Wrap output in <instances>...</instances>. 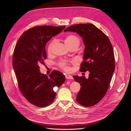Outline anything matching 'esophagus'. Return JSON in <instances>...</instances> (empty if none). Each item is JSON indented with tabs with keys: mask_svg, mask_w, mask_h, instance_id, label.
<instances>
[{
	"mask_svg": "<svg viewBox=\"0 0 131 131\" xmlns=\"http://www.w3.org/2000/svg\"><path fill=\"white\" fill-rule=\"evenodd\" d=\"M65 77L67 79H73V77L72 76L69 75V74H65Z\"/></svg>",
	"mask_w": 131,
	"mask_h": 131,
	"instance_id": "1",
	"label": "esophagus"
}]
</instances>
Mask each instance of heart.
Returning a JSON list of instances; mask_svg holds the SVG:
<instances>
[{"label": "heart", "mask_w": 131, "mask_h": 131, "mask_svg": "<svg viewBox=\"0 0 131 131\" xmlns=\"http://www.w3.org/2000/svg\"><path fill=\"white\" fill-rule=\"evenodd\" d=\"M64 42L66 46L69 49L72 47L79 46L80 45V40L78 37L75 35H70L67 36L66 37V38L65 39ZM55 42H56V40L54 39L52 41H51V42L49 43L48 47V53H50L51 52L52 48L54 46ZM59 65L60 67L65 71H69L70 69L68 63L66 61H65V60L61 61V62H60Z\"/></svg>", "instance_id": "1"}]
</instances>
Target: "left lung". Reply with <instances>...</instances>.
Returning a JSON list of instances; mask_svg holds the SVG:
<instances>
[{
	"label": "left lung",
	"instance_id": "1",
	"mask_svg": "<svg viewBox=\"0 0 131 131\" xmlns=\"http://www.w3.org/2000/svg\"><path fill=\"white\" fill-rule=\"evenodd\" d=\"M68 31L82 38L85 49L80 71L90 72L88 79L73 76L81 85L76 101L83 106L91 107L102 100L109 88L115 68L113 48L108 37L92 24L73 25L64 30Z\"/></svg>",
	"mask_w": 131,
	"mask_h": 131
}]
</instances>
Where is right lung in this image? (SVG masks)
I'll return each mask as SVG.
<instances>
[{
	"instance_id": "obj_1",
	"label": "right lung",
	"mask_w": 131,
	"mask_h": 131,
	"mask_svg": "<svg viewBox=\"0 0 131 131\" xmlns=\"http://www.w3.org/2000/svg\"><path fill=\"white\" fill-rule=\"evenodd\" d=\"M65 28L34 27L21 36L15 47L12 64L18 87L24 97L37 107L50 105L56 96L53 88L60 87L65 81V76L58 70H53L48 76L39 69V65H44L47 59V42Z\"/></svg>"
}]
</instances>
